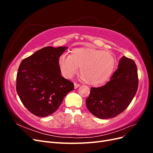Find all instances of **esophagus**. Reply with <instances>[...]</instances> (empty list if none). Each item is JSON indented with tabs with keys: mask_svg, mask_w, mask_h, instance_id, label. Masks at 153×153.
<instances>
[{
	"mask_svg": "<svg viewBox=\"0 0 153 153\" xmlns=\"http://www.w3.org/2000/svg\"><path fill=\"white\" fill-rule=\"evenodd\" d=\"M80 85L78 84H76V83H75L74 84V87H75V89H76V88H78V87H80Z\"/></svg>",
	"mask_w": 153,
	"mask_h": 153,
	"instance_id": "obj_1",
	"label": "esophagus"
}]
</instances>
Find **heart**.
<instances>
[{"label": "heart", "instance_id": "b5f03b06", "mask_svg": "<svg viewBox=\"0 0 153 153\" xmlns=\"http://www.w3.org/2000/svg\"><path fill=\"white\" fill-rule=\"evenodd\" d=\"M59 64L63 75L71 78L80 67L84 82L91 85H98L107 81L115 66V59L108 52L94 48H77L71 55H62Z\"/></svg>", "mask_w": 153, "mask_h": 153}]
</instances>
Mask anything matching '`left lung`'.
Returning <instances> with one entry per match:
<instances>
[{
  "mask_svg": "<svg viewBox=\"0 0 153 153\" xmlns=\"http://www.w3.org/2000/svg\"><path fill=\"white\" fill-rule=\"evenodd\" d=\"M136 64L123 56L109 82L100 87H92L86 99L89 112L100 119H110L122 113L131 102L138 89Z\"/></svg>",
  "mask_w": 153,
  "mask_h": 153,
  "instance_id": "left-lung-1",
  "label": "left lung"
}]
</instances>
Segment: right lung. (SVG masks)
Returning a JSON list of instances; mask_svg holds the SVG:
<instances>
[{
  "label": "right lung",
  "instance_id": "add662e5",
  "mask_svg": "<svg viewBox=\"0 0 153 153\" xmlns=\"http://www.w3.org/2000/svg\"><path fill=\"white\" fill-rule=\"evenodd\" d=\"M67 47H46L21 62L16 76V92L30 112L45 117L52 114L68 92L71 82L61 76L60 56Z\"/></svg>",
  "mask_w": 153,
  "mask_h": 153
}]
</instances>
